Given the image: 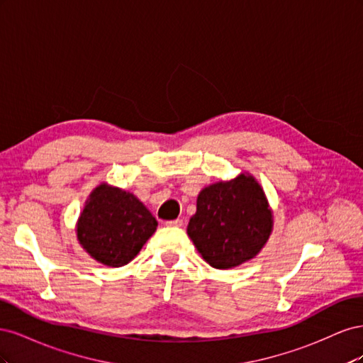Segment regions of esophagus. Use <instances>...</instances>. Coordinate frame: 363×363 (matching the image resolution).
I'll return each instance as SVG.
<instances>
[{
  "instance_id": "esophagus-1",
  "label": "esophagus",
  "mask_w": 363,
  "mask_h": 363,
  "mask_svg": "<svg viewBox=\"0 0 363 363\" xmlns=\"http://www.w3.org/2000/svg\"><path fill=\"white\" fill-rule=\"evenodd\" d=\"M164 225H168V227H182L183 225V219H180V218L172 219V221L164 223Z\"/></svg>"
}]
</instances>
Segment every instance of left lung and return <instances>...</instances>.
I'll use <instances>...</instances> for the list:
<instances>
[{"instance_id": "8db88e82", "label": "left lung", "mask_w": 363, "mask_h": 363, "mask_svg": "<svg viewBox=\"0 0 363 363\" xmlns=\"http://www.w3.org/2000/svg\"><path fill=\"white\" fill-rule=\"evenodd\" d=\"M274 215L259 182L250 172L206 186L196 196L188 236L216 269L255 259L272 233Z\"/></svg>"}]
</instances>
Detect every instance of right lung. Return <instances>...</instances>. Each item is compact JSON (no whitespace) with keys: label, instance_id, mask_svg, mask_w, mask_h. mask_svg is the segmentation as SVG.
Masks as SVG:
<instances>
[{"label":"right lung","instance_id":"right-lung-1","mask_svg":"<svg viewBox=\"0 0 363 363\" xmlns=\"http://www.w3.org/2000/svg\"><path fill=\"white\" fill-rule=\"evenodd\" d=\"M156 228V218L136 195L103 182L86 200L75 233L92 259L119 268L138 256Z\"/></svg>","mask_w":363,"mask_h":363}]
</instances>
